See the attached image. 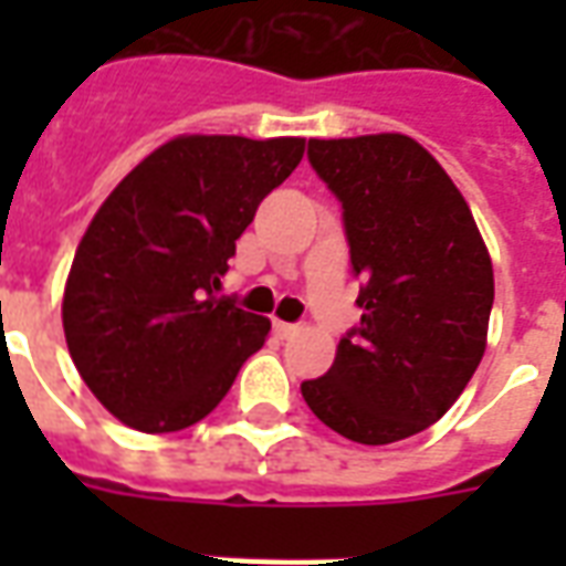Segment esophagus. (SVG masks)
Wrapping results in <instances>:
<instances>
[{
	"instance_id": "obj_1",
	"label": "esophagus",
	"mask_w": 566,
	"mask_h": 566,
	"mask_svg": "<svg viewBox=\"0 0 566 566\" xmlns=\"http://www.w3.org/2000/svg\"><path fill=\"white\" fill-rule=\"evenodd\" d=\"M272 327H275V336H279V339H291V336L300 333V324H287V321H275Z\"/></svg>"
}]
</instances>
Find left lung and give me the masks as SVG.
Returning <instances> with one entry per match:
<instances>
[{"label": "left lung", "mask_w": 566, "mask_h": 566, "mask_svg": "<svg viewBox=\"0 0 566 566\" xmlns=\"http://www.w3.org/2000/svg\"><path fill=\"white\" fill-rule=\"evenodd\" d=\"M343 202L360 324L327 376L300 385L324 424L364 446L416 437L446 416L485 355L494 270L446 169L400 133L308 139Z\"/></svg>", "instance_id": "left-lung-1"}]
</instances>
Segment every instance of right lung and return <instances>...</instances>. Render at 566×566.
<instances>
[{"label": "right lung", "instance_id": "obj_1", "mask_svg": "<svg viewBox=\"0 0 566 566\" xmlns=\"http://www.w3.org/2000/svg\"><path fill=\"white\" fill-rule=\"evenodd\" d=\"M306 139L178 136L93 214L66 294L69 355L96 400L142 433L197 424L266 343L270 318L214 296L263 197Z\"/></svg>", "mask_w": 566, "mask_h": 566}]
</instances>
